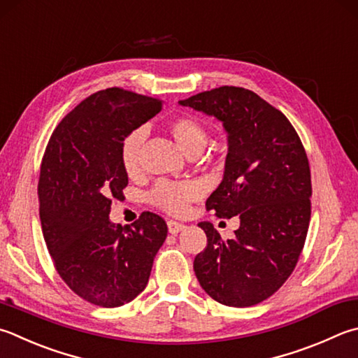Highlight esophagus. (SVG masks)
<instances>
[{
	"label": "esophagus",
	"instance_id": "1",
	"mask_svg": "<svg viewBox=\"0 0 358 358\" xmlns=\"http://www.w3.org/2000/svg\"><path fill=\"white\" fill-rule=\"evenodd\" d=\"M166 226H168V232L173 234V235H176V234H179L180 231H184V229H185V226L182 224V222L173 221V220L168 221V222H166Z\"/></svg>",
	"mask_w": 358,
	"mask_h": 358
}]
</instances>
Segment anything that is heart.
Returning a JSON list of instances; mask_svg holds the SVG:
<instances>
[{"label": "heart", "instance_id": "obj_1", "mask_svg": "<svg viewBox=\"0 0 358 358\" xmlns=\"http://www.w3.org/2000/svg\"><path fill=\"white\" fill-rule=\"evenodd\" d=\"M166 129L176 141L179 150L185 156H198L207 145V132L196 118L180 115L168 120ZM146 140L145 127H137L124 137L121 143V164L127 174H134L138 170L140 151ZM202 194V188L198 182H159L150 193V201L154 206L168 213H184L192 201Z\"/></svg>", "mask_w": 358, "mask_h": 358}]
</instances>
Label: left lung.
<instances>
[{
  "label": "left lung",
  "instance_id": "8db88e82",
  "mask_svg": "<svg viewBox=\"0 0 358 358\" xmlns=\"http://www.w3.org/2000/svg\"><path fill=\"white\" fill-rule=\"evenodd\" d=\"M179 104L221 121L227 132L224 174L206 204L220 218L240 220L227 241L212 222H199L207 248L194 259V274L220 304L255 306L282 287L304 248L312 212L304 146L284 113L241 87L224 85Z\"/></svg>",
  "mask_w": 358,
  "mask_h": 358
}]
</instances>
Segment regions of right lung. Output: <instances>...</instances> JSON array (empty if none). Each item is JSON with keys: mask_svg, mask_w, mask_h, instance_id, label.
Segmentation results:
<instances>
[{"mask_svg": "<svg viewBox=\"0 0 358 358\" xmlns=\"http://www.w3.org/2000/svg\"><path fill=\"white\" fill-rule=\"evenodd\" d=\"M162 106L117 87L101 90L60 121L46 146L38 180L46 248L65 284L99 307H120L143 292L166 238L156 213H141L132 227L109 218L112 199L127 185L121 143Z\"/></svg>", "mask_w": 358, "mask_h": 358, "instance_id": "obj_1", "label": "right lung"}]
</instances>
